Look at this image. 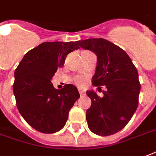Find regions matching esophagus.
<instances>
[{
    "mask_svg": "<svg viewBox=\"0 0 156 156\" xmlns=\"http://www.w3.org/2000/svg\"><path fill=\"white\" fill-rule=\"evenodd\" d=\"M78 91H79V93H80V95H82V96L85 95V90H83V89H82V88H78Z\"/></svg>",
    "mask_w": 156,
    "mask_h": 156,
    "instance_id": "esophagus-1",
    "label": "esophagus"
}]
</instances>
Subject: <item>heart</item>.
I'll return each mask as SVG.
<instances>
[{
    "mask_svg": "<svg viewBox=\"0 0 156 156\" xmlns=\"http://www.w3.org/2000/svg\"><path fill=\"white\" fill-rule=\"evenodd\" d=\"M76 83L79 84V85H82V84L85 83V79L83 78H78L76 79Z\"/></svg>",
    "mask_w": 156,
    "mask_h": 156,
    "instance_id": "obj_1",
    "label": "heart"
}]
</instances>
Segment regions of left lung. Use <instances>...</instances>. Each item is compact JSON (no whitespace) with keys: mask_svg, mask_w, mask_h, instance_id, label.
I'll return each mask as SVG.
<instances>
[{"mask_svg":"<svg viewBox=\"0 0 156 156\" xmlns=\"http://www.w3.org/2000/svg\"><path fill=\"white\" fill-rule=\"evenodd\" d=\"M76 43L96 55L92 83L107 88L103 97L94 90L87 91L91 100L86 116L88 128L97 135H112L127 125L138 108L141 89L138 70L128 54L108 40L93 38Z\"/></svg>","mask_w":156,"mask_h":156,"instance_id":"obj_1","label":"left lung"}]
</instances>
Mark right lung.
<instances>
[{"instance_id":"right-lung-1","label":"right lung","mask_w":156,"mask_h":156,"mask_svg":"<svg viewBox=\"0 0 156 156\" xmlns=\"http://www.w3.org/2000/svg\"><path fill=\"white\" fill-rule=\"evenodd\" d=\"M79 48L74 42H44L30 50L14 71L13 90L20 114L31 127L44 133L61 130L69 112L80 97L75 86L61 90L51 83L66 56Z\"/></svg>"}]
</instances>
